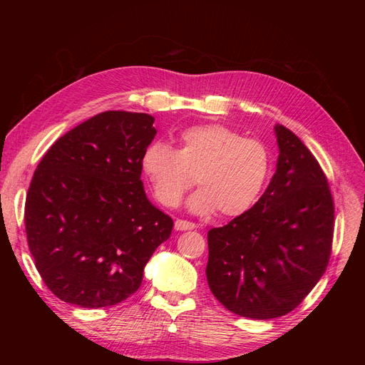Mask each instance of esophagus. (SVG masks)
<instances>
[{
  "label": "esophagus",
  "instance_id": "esophagus-1",
  "mask_svg": "<svg viewBox=\"0 0 365 365\" xmlns=\"http://www.w3.org/2000/svg\"><path fill=\"white\" fill-rule=\"evenodd\" d=\"M196 225L193 222H189V220H182V219H176L175 220V230L176 231H187V230H193Z\"/></svg>",
  "mask_w": 365,
  "mask_h": 365
}]
</instances>
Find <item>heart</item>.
<instances>
[{"label": "heart", "instance_id": "obj_1", "mask_svg": "<svg viewBox=\"0 0 365 365\" xmlns=\"http://www.w3.org/2000/svg\"><path fill=\"white\" fill-rule=\"evenodd\" d=\"M269 165L263 143L217 123L182 130L178 149L153 143L141 157V170L165 207L178 205L196 180L201 187L187 200V208L201 216L217 210L228 217L248 212L268 180Z\"/></svg>", "mask_w": 365, "mask_h": 365}]
</instances>
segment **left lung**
Returning <instances> with one entry per match:
<instances>
[{
  "instance_id": "1",
  "label": "left lung",
  "mask_w": 365,
  "mask_h": 365,
  "mask_svg": "<svg viewBox=\"0 0 365 365\" xmlns=\"http://www.w3.org/2000/svg\"><path fill=\"white\" fill-rule=\"evenodd\" d=\"M277 169L248 212L208 231L210 291L236 315L271 319L303 302L323 277L334 200L318 161L292 130L274 126Z\"/></svg>"
}]
</instances>
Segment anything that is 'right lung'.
<instances>
[{"label": "right lung", "instance_id": "add662e5", "mask_svg": "<svg viewBox=\"0 0 365 365\" xmlns=\"http://www.w3.org/2000/svg\"><path fill=\"white\" fill-rule=\"evenodd\" d=\"M143 113L106 111L77 125L43 155L26 200L36 269L65 303L106 307L126 300L173 220L153 205L141 157L157 135Z\"/></svg>", "mask_w": 365, "mask_h": 365}]
</instances>
